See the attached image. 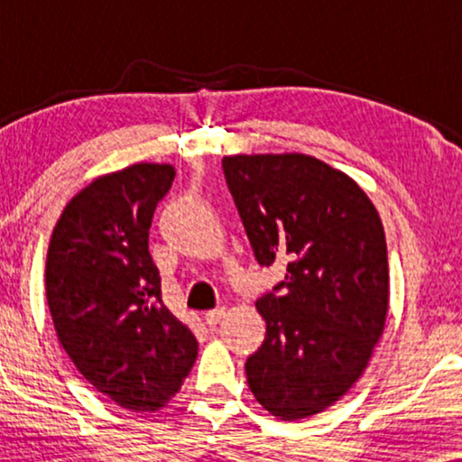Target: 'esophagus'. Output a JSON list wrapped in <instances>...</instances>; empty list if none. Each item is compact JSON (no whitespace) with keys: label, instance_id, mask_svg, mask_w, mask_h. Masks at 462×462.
<instances>
[{"label":"esophagus","instance_id":"esophagus-1","mask_svg":"<svg viewBox=\"0 0 462 462\" xmlns=\"http://www.w3.org/2000/svg\"><path fill=\"white\" fill-rule=\"evenodd\" d=\"M225 313H226V311H225L223 307H220V309H212V311H208V313L204 315L206 324H208V326H217L218 321L225 318Z\"/></svg>","mask_w":462,"mask_h":462}]
</instances>
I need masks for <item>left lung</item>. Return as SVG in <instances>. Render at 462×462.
I'll use <instances>...</instances> for the list:
<instances>
[{
  "instance_id": "obj_1",
  "label": "left lung",
  "mask_w": 462,
  "mask_h": 462,
  "mask_svg": "<svg viewBox=\"0 0 462 462\" xmlns=\"http://www.w3.org/2000/svg\"><path fill=\"white\" fill-rule=\"evenodd\" d=\"M261 264L288 263L280 294L256 300L267 337L245 362L269 414L300 420L349 391L389 313V261L374 204L349 174L305 153L223 157Z\"/></svg>"
}]
</instances>
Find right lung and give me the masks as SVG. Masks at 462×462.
<instances>
[{
	"label": "right lung",
	"instance_id": "obj_1",
	"mask_svg": "<svg viewBox=\"0 0 462 462\" xmlns=\"http://www.w3.org/2000/svg\"><path fill=\"white\" fill-rule=\"evenodd\" d=\"M170 163H132L75 193L46 256V299L62 349L94 389L132 412H155L180 391L198 340L162 300L149 254Z\"/></svg>",
	"mask_w": 462,
	"mask_h": 462
}]
</instances>
